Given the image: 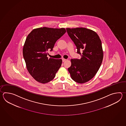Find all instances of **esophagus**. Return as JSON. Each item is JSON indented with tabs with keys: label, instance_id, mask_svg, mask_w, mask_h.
I'll list each match as a JSON object with an SVG mask.
<instances>
[{
	"label": "esophagus",
	"instance_id": "obj_1",
	"mask_svg": "<svg viewBox=\"0 0 126 126\" xmlns=\"http://www.w3.org/2000/svg\"><path fill=\"white\" fill-rule=\"evenodd\" d=\"M66 60V59H62V61H63V62H65Z\"/></svg>",
	"mask_w": 126,
	"mask_h": 126
}]
</instances>
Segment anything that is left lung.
<instances>
[{
	"label": "left lung",
	"instance_id": "left-lung-1",
	"mask_svg": "<svg viewBox=\"0 0 126 126\" xmlns=\"http://www.w3.org/2000/svg\"><path fill=\"white\" fill-rule=\"evenodd\" d=\"M66 30L81 56L80 59L71 60L72 64L68 71L75 82L86 83L93 78L102 63L101 41L96 32L86 28H67ZM80 51L83 52L80 53Z\"/></svg>",
	"mask_w": 126,
	"mask_h": 126
}]
</instances>
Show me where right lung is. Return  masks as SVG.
Masks as SVG:
<instances>
[{
    "mask_svg": "<svg viewBox=\"0 0 126 126\" xmlns=\"http://www.w3.org/2000/svg\"><path fill=\"white\" fill-rule=\"evenodd\" d=\"M66 32L63 28L46 27L33 30L27 35L23 48V56L27 69L35 80L48 83L52 80L61 67V59L47 57L55 44Z\"/></svg>",
    "mask_w": 126,
    "mask_h": 126,
    "instance_id": "obj_1",
    "label": "right lung"
}]
</instances>
